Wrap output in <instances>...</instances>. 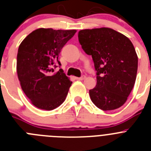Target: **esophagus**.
Here are the masks:
<instances>
[{
	"label": "esophagus",
	"mask_w": 151,
	"mask_h": 151,
	"mask_svg": "<svg viewBox=\"0 0 151 151\" xmlns=\"http://www.w3.org/2000/svg\"><path fill=\"white\" fill-rule=\"evenodd\" d=\"M85 78H86V77H85V76H82V77H79V78H78V77H76V79H77V80H81V81H82V80L85 79Z\"/></svg>",
	"instance_id": "esophagus-1"
}]
</instances>
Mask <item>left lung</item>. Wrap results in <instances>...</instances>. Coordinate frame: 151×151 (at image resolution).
<instances>
[{
  "label": "left lung",
  "instance_id": "obj_1",
  "mask_svg": "<svg viewBox=\"0 0 151 151\" xmlns=\"http://www.w3.org/2000/svg\"><path fill=\"white\" fill-rule=\"evenodd\" d=\"M78 37L97 71V85L89 91L91 100L105 111L118 109L126 102L136 80L138 56L132 41L106 27L80 30Z\"/></svg>",
  "mask_w": 151,
  "mask_h": 151
}]
</instances>
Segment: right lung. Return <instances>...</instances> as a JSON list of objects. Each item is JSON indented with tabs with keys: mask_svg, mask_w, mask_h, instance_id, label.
Wrapping results in <instances>:
<instances>
[{
	"mask_svg": "<svg viewBox=\"0 0 151 151\" xmlns=\"http://www.w3.org/2000/svg\"><path fill=\"white\" fill-rule=\"evenodd\" d=\"M77 31L40 29L28 35L19 47L17 70L21 88L36 107L52 110L63 103L73 82L60 69L52 74L58 63L61 49Z\"/></svg>",
	"mask_w": 151,
	"mask_h": 151,
	"instance_id": "right-lung-1",
	"label": "right lung"
}]
</instances>
